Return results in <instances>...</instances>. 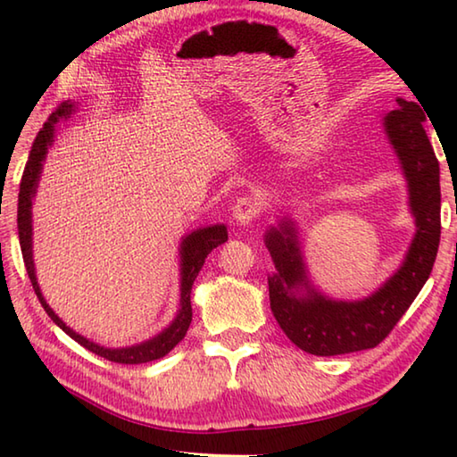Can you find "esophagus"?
I'll return each mask as SVG.
<instances>
[{
  "label": "esophagus",
  "mask_w": 457,
  "mask_h": 457,
  "mask_svg": "<svg viewBox=\"0 0 457 457\" xmlns=\"http://www.w3.org/2000/svg\"><path fill=\"white\" fill-rule=\"evenodd\" d=\"M260 199L245 195L239 197L234 205V221L237 226H252V221L258 218L260 213Z\"/></svg>",
  "instance_id": "obj_1"
}]
</instances>
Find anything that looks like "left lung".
<instances>
[{
	"label": "left lung",
	"instance_id": "8db88e82",
	"mask_svg": "<svg viewBox=\"0 0 457 457\" xmlns=\"http://www.w3.org/2000/svg\"><path fill=\"white\" fill-rule=\"evenodd\" d=\"M395 103V111L383 117V130L407 183V205L415 221L411 244L395 272L369 296L332 298L308 272L298 223L280 213L266 229L264 242L274 264L268 274L270 308L286 337L316 357L357 353L381 343L428 282L437 256L439 163L425 135L423 108L405 98Z\"/></svg>",
	"mask_w": 457,
	"mask_h": 457
}]
</instances>
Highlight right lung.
<instances>
[{
  "label": "right lung",
  "instance_id": "1",
  "mask_svg": "<svg viewBox=\"0 0 457 457\" xmlns=\"http://www.w3.org/2000/svg\"><path fill=\"white\" fill-rule=\"evenodd\" d=\"M79 111L76 103H62L56 111L50 114V119L44 122L40 133H37L36 141L29 151L28 163L24 169V177L20 183V195H18V236L21 245V256H24V264L28 270L29 282H32L34 290L37 294V300L48 312L54 324L66 332L68 337L74 338L76 343L90 353L98 354V357L108 359L112 362H122V365H141V362H151L161 357H165L169 351H173L177 345L181 343L183 337L187 335V328L191 324V288L193 282L204 268L205 258L210 256L213 247L228 242V228L226 223H213V226L197 228L185 234L179 244V311H177L175 319L167 324V327L157 332V335L143 340V343L130 345V346H104L98 345L95 340L87 338L80 332L68 327V324L60 319V316L52 311V306L46 303L40 284H37L36 276V264H34V226H32V207L37 193V185H40V177L44 171L46 157L52 149L54 141H56V125L62 119H71L72 114Z\"/></svg>",
  "mask_w": 457,
  "mask_h": 457
}]
</instances>
